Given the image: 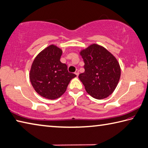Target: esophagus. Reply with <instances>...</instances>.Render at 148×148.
Returning a JSON list of instances; mask_svg holds the SVG:
<instances>
[{
  "label": "esophagus",
  "instance_id": "34e87169",
  "mask_svg": "<svg viewBox=\"0 0 148 148\" xmlns=\"http://www.w3.org/2000/svg\"><path fill=\"white\" fill-rule=\"evenodd\" d=\"M75 74L77 75V76H78V75H79V70H78V69H77L76 71H75Z\"/></svg>",
  "mask_w": 148,
  "mask_h": 148
}]
</instances>
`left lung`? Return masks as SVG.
Listing matches in <instances>:
<instances>
[{"mask_svg":"<svg viewBox=\"0 0 148 148\" xmlns=\"http://www.w3.org/2000/svg\"><path fill=\"white\" fill-rule=\"evenodd\" d=\"M85 71L79 75L86 91L97 99H103L113 93L121 77L117 60L106 49L92 44L80 52Z\"/></svg>","mask_w":148,"mask_h":148,"instance_id":"8db88e82","label":"left lung"}]
</instances>
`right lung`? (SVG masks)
<instances>
[{
    "label": "right lung",
    "instance_id": "1",
    "mask_svg": "<svg viewBox=\"0 0 148 148\" xmlns=\"http://www.w3.org/2000/svg\"><path fill=\"white\" fill-rule=\"evenodd\" d=\"M62 51L54 45L47 47L33 60L29 79L35 90L40 96L53 100L64 93L74 73L60 61Z\"/></svg>",
    "mask_w": 148,
    "mask_h": 148
}]
</instances>
